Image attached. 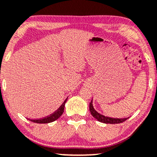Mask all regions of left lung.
I'll return each instance as SVG.
<instances>
[{"mask_svg": "<svg viewBox=\"0 0 157 157\" xmlns=\"http://www.w3.org/2000/svg\"><path fill=\"white\" fill-rule=\"evenodd\" d=\"M89 109H90V112L92 114V116L95 119H96L99 122L106 123V124H119V123H122L124 121L127 120L128 118H124V119H118V118H111L108 117H105L104 115L99 114L94 109L93 106V102L91 101L90 103V106H89Z\"/></svg>", "mask_w": 157, "mask_h": 157, "instance_id": "obj_1", "label": "left lung"}]
</instances>
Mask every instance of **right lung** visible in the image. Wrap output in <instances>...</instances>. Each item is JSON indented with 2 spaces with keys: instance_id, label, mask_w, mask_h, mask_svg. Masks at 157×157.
I'll return each instance as SVG.
<instances>
[{
  "instance_id": "1",
  "label": "right lung",
  "mask_w": 157,
  "mask_h": 157,
  "mask_svg": "<svg viewBox=\"0 0 157 157\" xmlns=\"http://www.w3.org/2000/svg\"><path fill=\"white\" fill-rule=\"evenodd\" d=\"M67 98L64 101V103L61 104V106L55 112H53V114L49 115V116L41 118V119H37V120H29L31 122H35V123H40V124H44V123H50L52 122L53 121L56 120L57 119H59L61 116V114H63L64 109V105L66 103Z\"/></svg>"
}]
</instances>
